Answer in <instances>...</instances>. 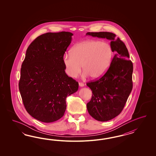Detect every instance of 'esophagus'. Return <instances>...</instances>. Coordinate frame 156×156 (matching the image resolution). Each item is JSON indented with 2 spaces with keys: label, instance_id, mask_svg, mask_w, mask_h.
<instances>
[{
  "label": "esophagus",
  "instance_id": "1",
  "mask_svg": "<svg viewBox=\"0 0 156 156\" xmlns=\"http://www.w3.org/2000/svg\"><path fill=\"white\" fill-rule=\"evenodd\" d=\"M79 85H80V87H83V86H85L84 83H82V82H80V83H79Z\"/></svg>",
  "mask_w": 156,
  "mask_h": 156
}]
</instances>
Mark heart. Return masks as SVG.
Instances as JSON below:
<instances>
[{"instance_id":"obj_1","label":"heart","mask_w":156,"mask_h":156,"mask_svg":"<svg viewBox=\"0 0 156 156\" xmlns=\"http://www.w3.org/2000/svg\"><path fill=\"white\" fill-rule=\"evenodd\" d=\"M113 57V48L109 43L90 39L76 44L71 52L65 53L63 63L66 74L71 78L78 76L82 65L83 77L98 79L108 70Z\"/></svg>"}]
</instances>
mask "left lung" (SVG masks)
<instances>
[{"mask_svg":"<svg viewBox=\"0 0 156 156\" xmlns=\"http://www.w3.org/2000/svg\"><path fill=\"white\" fill-rule=\"evenodd\" d=\"M93 37L106 38L110 42L115 55L108 70L99 80L86 85L92 91V97L87 104L90 115L105 122L117 117L122 112L133 88V66L128 49L114 34L109 32L87 33Z\"/></svg>","mask_w":156,"mask_h":156,"instance_id":"left-lung-1","label":"left lung"}]
</instances>
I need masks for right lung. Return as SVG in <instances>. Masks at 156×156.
<instances>
[{
	"mask_svg": "<svg viewBox=\"0 0 156 156\" xmlns=\"http://www.w3.org/2000/svg\"><path fill=\"white\" fill-rule=\"evenodd\" d=\"M73 35L65 31L44 34L27 49L19 89L25 109L39 121L52 122L62 117L67 97L78 89V82L66 74L63 63Z\"/></svg>",
	"mask_w": 156,
	"mask_h": 156,
	"instance_id": "1",
	"label": "right lung"
}]
</instances>
